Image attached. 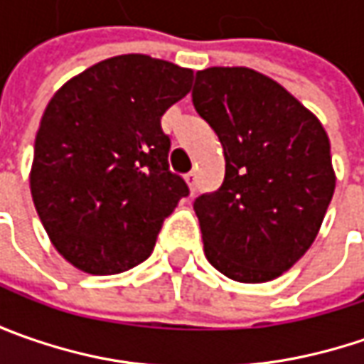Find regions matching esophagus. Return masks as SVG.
I'll return each instance as SVG.
<instances>
[{
  "mask_svg": "<svg viewBox=\"0 0 364 364\" xmlns=\"http://www.w3.org/2000/svg\"><path fill=\"white\" fill-rule=\"evenodd\" d=\"M184 180H186V184H188L190 192L194 194V190H196V174H194V172H188V174L184 176Z\"/></svg>",
  "mask_w": 364,
  "mask_h": 364,
  "instance_id": "obj_1",
  "label": "esophagus"
}]
</instances>
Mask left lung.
<instances>
[{"mask_svg":"<svg viewBox=\"0 0 364 364\" xmlns=\"http://www.w3.org/2000/svg\"><path fill=\"white\" fill-rule=\"evenodd\" d=\"M192 103L225 151L220 188L194 200L204 255L235 282L275 279L314 243L332 200L326 129L279 82L245 66L198 70Z\"/></svg>","mask_w":364,"mask_h":364,"instance_id":"1","label":"left lung"}]
</instances>
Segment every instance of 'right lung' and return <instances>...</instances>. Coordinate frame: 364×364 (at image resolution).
Instances as JSON below:
<instances>
[{
    "label": "right lung",
    "instance_id": "1",
    "mask_svg": "<svg viewBox=\"0 0 364 364\" xmlns=\"http://www.w3.org/2000/svg\"><path fill=\"white\" fill-rule=\"evenodd\" d=\"M194 73L121 54L64 82L36 133L30 190L56 251L77 269L113 275L146 261L161 223L188 196L168 166L161 115Z\"/></svg>",
    "mask_w": 364,
    "mask_h": 364
}]
</instances>
